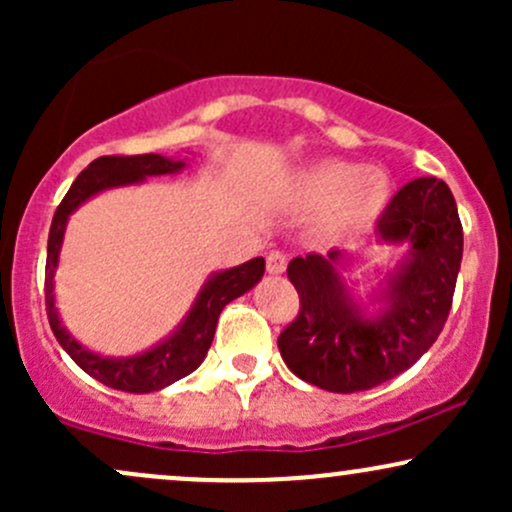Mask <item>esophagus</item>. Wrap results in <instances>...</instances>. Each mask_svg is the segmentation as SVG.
<instances>
[{
    "label": "esophagus",
    "instance_id": "1",
    "mask_svg": "<svg viewBox=\"0 0 512 512\" xmlns=\"http://www.w3.org/2000/svg\"><path fill=\"white\" fill-rule=\"evenodd\" d=\"M286 264H289V257H286V252L272 250L267 255V272L269 274H281L286 269Z\"/></svg>",
    "mask_w": 512,
    "mask_h": 512
}]
</instances>
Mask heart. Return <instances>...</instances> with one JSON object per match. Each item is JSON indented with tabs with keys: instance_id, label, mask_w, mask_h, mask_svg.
<instances>
[{
	"instance_id": "b5f03b06",
	"label": "heart",
	"mask_w": 512,
	"mask_h": 512,
	"mask_svg": "<svg viewBox=\"0 0 512 512\" xmlns=\"http://www.w3.org/2000/svg\"><path fill=\"white\" fill-rule=\"evenodd\" d=\"M298 192L310 207L332 204L325 216V231L330 236H344L361 231L383 214L390 202V180L363 163L327 161L303 175Z\"/></svg>"
}]
</instances>
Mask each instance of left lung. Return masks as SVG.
<instances>
[{"instance_id":"1","label":"left lung","mask_w":512,"mask_h":512,"mask_svg":"<svg viewBox=\"0 0 512 512\" xmlns=\"http://www.w3.org/2000/svg\"><path fill=\"white\" fill-rule=\"evenodd\" d=\"M378 238L409 240V260L390 279L387 308L363 317L351 303L337 264L342 252L289 262L301 310L276 344L291 373L330 392H361L414 366L448 320L462 262V223L450 187L411 180L378 219Z\"/></svg>"}]
</instances>
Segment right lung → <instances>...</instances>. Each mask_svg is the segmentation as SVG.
Masks as SVG:
<instances>
[{
	"label": "right lung",
	"mask_w": 512,
	"mask_h": 512,
	"mask_svg": "<svg viewBox=\"0 0 512 512\" xmlns=\"http://www.w3.org/2000/svg\"><path fill=\"white\" fill-rule=\"evenodd\" d=\"M182 166H185L182 161H173V158L161 154L101 156L93 163H88V168L81 170L79 178L72 182L55 216H52L48 236V262H45V310H48L50 327L55 332L57 342L72 356L76 366L86 370L98 383L113 387V390L144 395V392L163 390V387L175 383V380L190 375L207 356L221 310L233 298L250 291L264 274V260L255 257V260L211 276L207 286L199 291L197 301L192 305L187 320L180 325V330L173 337H168L166 342L146 351V354L132 358H105L84 349L76 339L69 337V332L64 330L60 317H57L55 296H52V274H55L57 257H60V245L69 214L81 202H86L88 197L96 195V192L117 185H132V182L144 180L146 175L175 173Z\"/></svg>",
	"instance_id": "1"
}]
</instances>
